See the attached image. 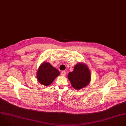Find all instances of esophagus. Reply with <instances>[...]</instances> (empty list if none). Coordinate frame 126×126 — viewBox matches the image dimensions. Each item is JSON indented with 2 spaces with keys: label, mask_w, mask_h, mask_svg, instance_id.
<instances>
[{
  "label": "esophagus",
  "mask_w": 126,
  "mask_h": 126,
  "mask_svg": "<svg viewBox=\"0 0 126 126\" xmlns=\"http://www.w3.org/2000/svg\"><path fill=\"white\" fill-rule=\"evenodd\" d=\"M66 74V72H65V71H62V72H61V75L62 76H65Z\"/></svg>",
  "instance_id": "1"
}]
</instances>
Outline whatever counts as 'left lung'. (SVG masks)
I'll use <instances>...</instances> for the list:
<instances>
[{"instance_id": "left-lung-1", "label": "left lung", "mask_w": 126, "mask_h": 126, "mask_svg": "<svg viewBox=\"0 0 126 126\" xmlns=\"http://www.w3.org/2000/svg\"><path fill=\"white\" fill-rule=\"evenodd\" d=\"M68 78L73 88L80 90L89 85L91 78V72L85 64L79 63L75 66L73 71L69 72Z\"/></svg>"}]
</instances>
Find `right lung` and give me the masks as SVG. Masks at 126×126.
<instances>
[{"label": "right lung", "instance_id": "obj_1", "mask_svg": "<svg viewBox=\"0 0 126 126\" xmlns=\"http://www.w3.org/2000/svg\"><path fill=\"white\" fill-rule=\"evenodd\" d=\"M59 74L60 72L57 69L53 67L49 63L45 62L39 67L36 77L41 84L48 86L51 84Z\"/></svg>", "mask_w": 126, "mask_h": 126}]
</instances>
